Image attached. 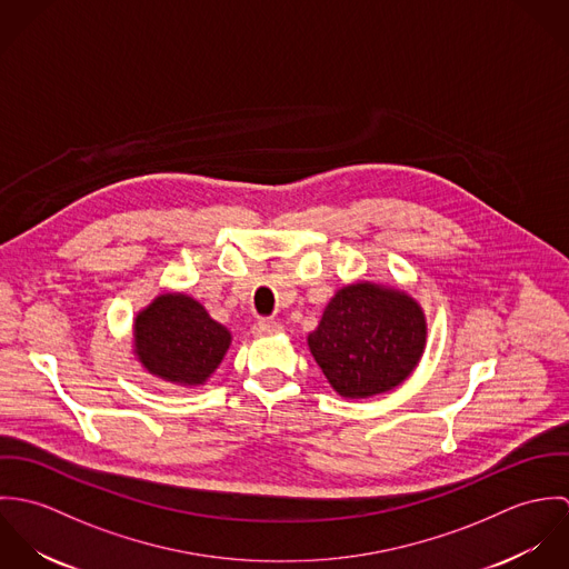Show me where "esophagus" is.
Listing matches in <instances>:
<instances>
[{
  "mask_svg": "<svg viewBox=\"0 0 569 569\" xmlns=\"http://www.w3.org/2000/svg\"><path fill=\"white\" fill-rule=\"evenodd\" d=\"M282 330V326L278 325V322H273V320H258L253 328H251V332L256 335V337H269V335H276V332H280Z\"/></svg>",
  "mask_w": 569,
  "mask_h": 569,
  "instance_id": "esophagus-1",
  "label": "esophagus"
}]
</instances>
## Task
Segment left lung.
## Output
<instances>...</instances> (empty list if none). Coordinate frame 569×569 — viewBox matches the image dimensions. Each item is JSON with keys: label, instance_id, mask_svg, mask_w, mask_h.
Masks as SVG:
<instances>
[{"label": "left lung", "instance_id": "8db88e82", "mask_svg": "<svg viewBox=\"0 0 569 569\" xmlns=\"http://www.w3.org/2000/svg\"><path fill=\"white\" fill-rule=\"evenodd\" d=\"M425 339V313L406 291L355 282L328 302L309 348L337 395L368 399L406 381Z\"/></svg>", "mask_w": 569, "mask_h": 569}]
</instances>
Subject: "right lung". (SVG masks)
<instances>
[{
  "mask_svg": "<svg viewBox=\"0 0 569 569\" xmlns=\"http://www.w3.org/2000/svg\"><path fill=\"white\" fill-rule=\"evenodd\" d=\"M140 363L179 386H203L223 361L232 335L183 293L158 296L133 322Z\"/></svg>",
  "mask_w": 569,
  "mask_h": 569,
  "instance_id": "obj_1",
  "label": "right lung"
}]
</instances>
